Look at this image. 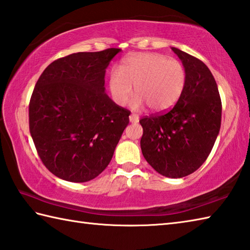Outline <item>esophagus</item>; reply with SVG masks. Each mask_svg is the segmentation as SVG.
<instances>
[{
	"label": "esophagus",
	"mask_w": 250,
	"mask_h": 250,
	"mask_svg": "<svg viewBox=\"0 0 250 250\" xmlns=\"http://www.w3.org/2000/svg\"><path fill=\"white\" fill-rule=\"evenodd\" d=\"M129 122H130V123H138V122H139V116L137 115V114H135V113L130 114L129 115Z\"/></svg>",
	"instance_id": "34e87169"
}]
</instances>
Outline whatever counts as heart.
I'll list each match as a JSON object with an SVG mask.
<instances>
[{"instance_id": "b5f03b06", "label": "heart", "mask_w": 250, "mask_h": 250, "mask_svg": "<svg viewBox=\"0 0 250 250\" xmlns=\"http://www.w3.org/2000/svg\"><path fill=\"white\" fill-rule=\"evenodd\" d=\"M187 83V73L181 62L157 53H139L122 60L119 71L109 76L112 98L119 105H125L135 87L132 108L145 104L154 112L172 108L180 99Z\"/></svg>"}]
</instances>
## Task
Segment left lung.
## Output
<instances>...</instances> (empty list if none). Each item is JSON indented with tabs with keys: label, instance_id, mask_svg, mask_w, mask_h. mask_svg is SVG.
Segmentation results:
<instances>
[{
	"label": "left lung",
	"instance_id": "left-lung-1",
	"mask_svg": "<svg viewBox=\"0 0 250 250\" xmlns=\"http://www.w3.org/2000/svg\"><path fill=\"white\" fill-rule=\"evenodd\" d=\"M187 73L178 103L168 112L141 119L140 146L146 161L168 178L194 172L209 155L221 125V99L207 65L193 56L171 47Z\"/></svg>",
	"mask_w": 250,
	"mask_h": 250
}]
</instances>
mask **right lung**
Returning a JSON list of instances; mask_svg holds the SVG:
<instances>
[{
    "instance_id": "add662e5",
    "label": "right lung",
    "mask_w": 250,
    "mask_h": 250,
    "mask_svg": "<svg viewBox=\"0 0 250 250\" xmlns=\"http://www.w3.org/2000/svg\"><path fill=\"white\" fill-rule=\"evenodd\" d=\"M120 48L75 53L43 71L29 104L30 134L56 177L86 182L113 156L130 112L104 93V75Z\"/></svg>"
}]
</instances>
